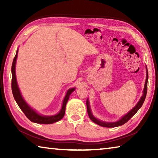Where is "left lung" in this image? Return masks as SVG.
<instances>
[{
	"instance_id": "obj_1",
	"label": "left lung",
	"mask_w": 158,
	"mask_h": 158,
	"mask_svg": "<svg viewBox=\"0 0 158 158\" xmlns=\"http://www.w3.org/2000/svg\"><path fill=\"white\" fill-rule=\"evenodd\" d=\"M148 69H147V68H146V82H145V85H144L143 95L141 96L139 101L138 102V103L136 105L135 107H134L132 110H130L129 112H128L126 115H125L124 116H123L119 120V121H118L116 122H114V123H107V122L101 121H100V120L97 119L96 118L93 116V115L92 114L91 110H90V108L89 100H87V101H86L87 111H88V114H89L90 119L93 122H94L95 123L100 125V126L106 127H114L121 126V125L125 124V123H127L128 121H129V120L134 116V115L137 113L139 109L141 108V106H142L143 102H144V100H145L146 93H147V84H148Z\"/></svg>"
}]
</instances>
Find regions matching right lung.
Segmentation results:
<instances>
[{"label": "right lung", "instance_id": "1", "mask_svg": "<svg viewBox=\"0 0 158 158\" xmlns=\"http://www.w3.org/2000/svg\"><path fill=\"white\" fill-rule=\"evenodd\" d=\"M17 53L18 50L17 51L16 55L14 58L12 62V94L14 96L15 100L17 102L18 106H19V108L21 109L26 116L33 123H36L39 124H52L53 123H56L58 121H60V119H62L64 115H65V106L66 104L68 102V99L69 98V95L72 93H73L75 89H70L68 90V92L66 93V95L65 98H64L63 102V105L62 108H61L60 111L58 114H56L54 116H42L37 113V112L33 110V109L29 106L27 103L26 102L25 100H23V98L21 96V92L19 90V89L18 87V84L17 82V78H16V73H15V65H16V61H17Z\"/></svg>", "mask_w": 158, "mask_h": 158}]
</instances>
